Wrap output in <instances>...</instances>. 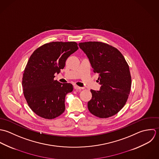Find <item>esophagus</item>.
Wrapping results in <instances>:
<instances>
[{
	"instance_id": "obj_1",
	"label": "esophagus",
	"mask_w": 159,
	"mask_h": 159,
	"mask_svg": "<svg viewBox=\"0 0 159 159\" xmlns=\"http://www.w3.org/2000/svg\"><path fill=\"white\" fill-rule=\"evenodd\" d=\"M74 89H75L76 90H80V89H82L81 87H80L77 86V85H74Z\"/></svg>"
}]
</instances>
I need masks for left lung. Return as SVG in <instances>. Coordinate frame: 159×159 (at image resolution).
Segmentation results:
<instances>
[{
  "mask_svg": "<svg viewBox=\"0 0 159 159\" xmlns=\"http://www.w3.org/2000/svg\"><path fill=\"white\" fill-rule=\"evenodd\" d=\"M79 46L89 58L93 72L99 74L101 85L99 91L90 90L89 111L99 118L114 116L125 106L131 85L125 58L116 48L101 42H81Z\"/></svg>",
  "mask_w": 159,
  "mask_h": 159,
  "instance_id": "left-lung-1",
  "label": "left lung"
}]
</instances>
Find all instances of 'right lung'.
Segmentation results:
<instances>
[{"label":"right lung","mask_w":159,"mask_h":159,"mask_svg":"<svg viewBox=\"0 0 159 159\" xmlns=\"http://www.w3.org/2000/svg\"><path fill=\"white\" fill-rule=\"evenodd\" d=\"M75 42H52L37 48L25 69L22 86L28 106L37 116L53 119L65 110V97L73 90L71 84L54 80L67 58L78 50Z\"/></svg>","instance_id":"obj_1"}]
</instances>
